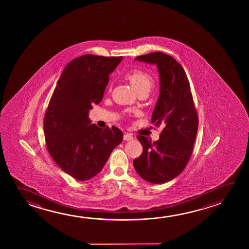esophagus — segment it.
Here are the masks:
<instances>
[{"label":"esophagus","mask_w":249,"mask_h":249,"mask_svg":"<svg viewBox=\"0 0 249 249\" xmlns=\"http://www.w3.org/2000/svg\"><path fill=\"white\" fill-rule=\"evenodd\" d=\"M134 137H133V135L132 134H129V133H126L124 136H123V140H125V141H131V140H133Z\"/></svg>","instance_id":"1"}]
</instances>
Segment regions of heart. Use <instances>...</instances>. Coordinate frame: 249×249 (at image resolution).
<instances>
[{
	"label": "heart",
	"mask_w": 249,
	"mask_h": 249,
	"mask_svg": "<svg viewBox=\"0 0 249 249\" xmlns=\"http://www.w3.org/2000/svg\"><path fill=\"white\" fill-rule=\"evenodd\" d=\"M125 78L130 82L137 94L147 93L148 94L155 86V79L150 73L140 69H134L126 72Z\"/></svg>",
	"instance_id": "1"
}]
</instances>
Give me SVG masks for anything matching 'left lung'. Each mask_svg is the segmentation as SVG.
<instances>
[{
  "label": "left lung",
  "instance_id": "left-lung-1",
  "mask_svg": "<svg viewBox=\"0 0 249 249\" xmlns=\"http://www.w3.org/2000/svg\"><path fill=\"white\" fill-rule=\"evenodd\" d=\"M136 60L157 65L160 92L151 122L155 126L164 127L157 142L137 136L143 151L134 160V167L148 182L165 183L179 176L191 157L198 114L187 74L178 61L161 52L140 55Z\"/></svg>",
  "mask_w": 249,
  "mask_h": 249
}]
</instances>
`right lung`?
Masks as SVG:
<instances>
[{
	"mask_svg": "<svg viewBox=\"0 0 249 249\" xmlns=\"http://www.w3.org/2000/svg\"><path fill=\"white\" fill-rule=\"evenodd\" d=\"M122 56L85 54L75 58L61 73L43 120L49 155L63 171L87 180L102 171L114 147L123 142L118 127L90 124L89 109L102 102L109 73Z\"/></svg>",
	"mask_w": 249,
	"mask_h": 249,
	"instance_id": "obj_1",
	"label": "right lung"
}]
</instances>
